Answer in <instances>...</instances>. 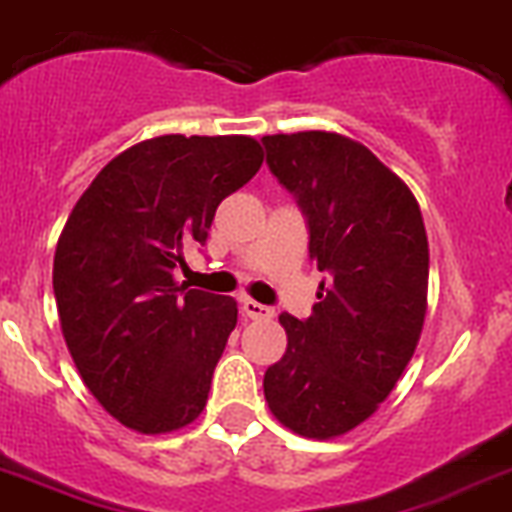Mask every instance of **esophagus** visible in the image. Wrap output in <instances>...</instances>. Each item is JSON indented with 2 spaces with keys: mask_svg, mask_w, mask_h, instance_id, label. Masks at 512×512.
<instances>
[{
  "mask_svg": "<svg viewBox=\"0 0 512 512\" xmlns=\"http://www.w3.org/2000/svg\"><path fill=\"white\" fill-rule=\"evenodd\" d=\"M240 310H243V316L251 318V321H266V318L274 316V310L269 308V305H261L251 298H246L240 303Z\"/></svg>",
  "mask_w": 512,
  "mask_h": 512,
  "instance_id": "1",
  "label": "esophagus"
}]
</instances>
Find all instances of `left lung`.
Returning <instances> with one entry per match:
<instances>
[{
  "label": "left lung",
  "instance_id": "left-lung-1",
  "mask_svg": "<svg viewBox=\"0 0 512 512\" xmlns=\"http://www.w3.org/2000/svg\"><path fill=\"white\" fill-rule=\"evenodd\" d=\"M261 142L308 220L310 259L329 274L305 321L279 316L287 349L264 375L266 404L303 438H339L378 409L417 349L425 222L409 186L355 139L298 131Z\"/></svg>",
  "mask_w": 512,
  "mask_h": 512
}]
</instances>
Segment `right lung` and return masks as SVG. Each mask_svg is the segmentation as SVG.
Masks as SVG:
<instances>
[{
	"label": "right lung",
	"instance_id": "1",
	"mask_svg": "<svg viewBox=\"0 0 512 512\" xmlns=\"http://www.w3.org/2000/svg\"><path fill=\"white\" fill-rule=\"evenodd\" d=\"M261 163L253 137L165 134L113 157L74 204L54 256L61 334L121 425L160 435L202 414L238 303L173 272Z\"/></svg>",
	"mask_w": 512,
	"mask_h": 512
}]
</instances>
